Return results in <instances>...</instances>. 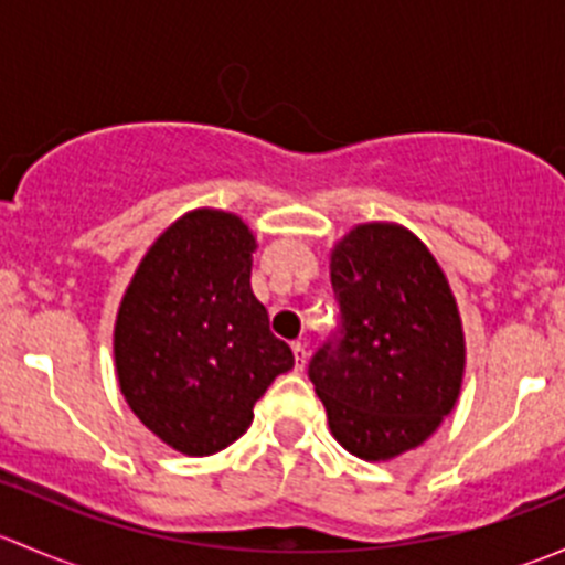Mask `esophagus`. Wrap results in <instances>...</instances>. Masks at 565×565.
I'll use <instances>...</instances> for the list:
<instances>
[{
    "instance_id": "1",
    "label": "esophagus",
    "mask_w": 565,
    "mask_h": 565,
    "mask_svg": "<svg viewBox=\"0 0 565 565\" xmlns=\"http://www.w3.org/2000/svg\"><path fill=\"white\" fill-rule=\"evenodd\" d=\"M292 352H295V369H303V363H306V344H303V341H292Z\"/></svg>"
}]
</instances>
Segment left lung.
Returning <instances> with one entry per match:
<instances>
[{"instance_id":"left-lung-1","label":"left lung","mask_w":565,"mask_h":565,"mask_svg":"<svg viewBox=\"0 0 565 565\" xmlns=\"http://www.w3.org/2000/svg\"><path fill=\"white\" fill-rule=\"evenodd\" d=\"M339 324L309 361L335 440L380 461L420 446L451 413L465 339L446 276L393 224L352 230L330 256Z\"/></svg>"}]
</instances>
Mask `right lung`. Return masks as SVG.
Here are the masks:
<instances>
[{
  "mask_svg": "<svg viewBox=\"0 0 565 565\" xmlns=\"http://www.w3.org/2000/svg\"><path fill=\"white\" fill-rule=\"evenodd\" d=\"M254 250L237 215H182L147 250L119 306V388L141 424L188 457L232 446L256 398L295 366L250 292Z\"/></svg>",
  "mask_w": 565,
  "mask_h": 565,
  "instance_id": "add662e5",
  "label": "right lung"
}]
</instances>
